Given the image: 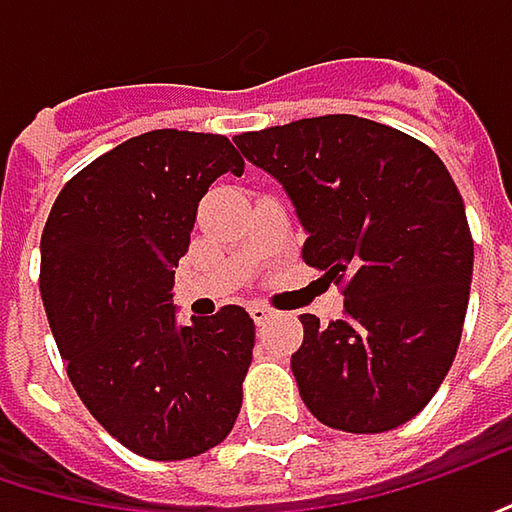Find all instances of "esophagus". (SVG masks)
<instances>
[{
  "mask_svg": "<svg viewBox=\"0 0 512 512\" xmlns=\"http://www.w3.org/2000/svg\"><path fill=\"white\" fill-rule=\"evenodd\" d=\"M250 314H253V320H256V323H265V320H271V317H274V309H271V306H265V303H253V306H250Z\"/></svg>",
  "mask_w": 512,
  "mask_h": 512,
  "instance_id": "esophagus-1",
  "label": "esophagus"
}]
</instances>
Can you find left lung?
<instances>
[{
    "label": "left lung",
    "mask_w": 512,
    "mask_h": 512,
    "mask_svg": "<svg viewBox=\"0 0 512 512\" xmlns=\"http://www.w3.org/2000/svg\"><path fill=\"white\" fill-rule=\"evenodd\" d=\"M285 186L306 227L303 262L326 271L344 314H300L291 355L323 425L382 434L417 417L457 355L475 244L463 198L420 139L361 116H314L233 136Z\"/></svg>",
    "instance_id": "obj_1"
}]
</instances>
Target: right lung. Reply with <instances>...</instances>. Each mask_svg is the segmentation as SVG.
I'll return each instance as SVG.
<instances>
[{"instance_id":"add662e5","label":"right lung","mask_w":512,"mask_h":512,"mask_svg":"<svg viewBox=\"0 0 512 512\" xmlns=\"http://www.w3.org/2000/svg\"><path fill=\"white\" fill-rule=\"evenodd\" d=\"M244 160L221 133L151 130L81 168L40 238V294L66 376L133 455L186 460L236 425L256 326L241 306L174 323L195 212Z\"/></svg>"}]
</instances>
